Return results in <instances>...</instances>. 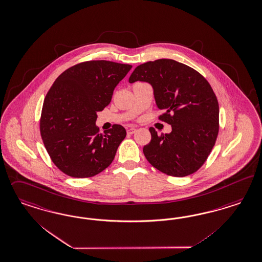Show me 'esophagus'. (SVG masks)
I'll return each instance as SVG.
<instances>
[{
	"mask_svg": "<svg viewBox=\"0 0 262 262\" xmlns=\"http://www.w3.org/2000/svg\"><path fill=\"white\" fill-rule=\"evenodd\" d=\"M136 132V128H129L128 130H127V134H129V135H132V134H134Z\"/></svg>",
	"mask_w": 262,
	"mask_h": 262,
	"instance_id": "esophagus-1",
	"label": "esophagus"
}]
</instances>
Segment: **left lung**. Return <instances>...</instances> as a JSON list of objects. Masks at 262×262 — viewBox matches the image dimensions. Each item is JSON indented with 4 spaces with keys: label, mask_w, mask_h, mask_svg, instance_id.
<instances>
[{
    "label": "left lung",
    "mask_w": 262,
    "mask_h": 262,
    "mask_svg": "<svg viewBox=\"0 0 262 262\" xmlns=\"http://www.w3.org/2000/svg\"><path fill=\"white\" fill-rule=\"evenodd\" d=\"M146 81L154 88L158 117L172 132L157 135L150 127V142L144 146L147 161L160 172L185 177L195 173L211 154L219 134L220 107L208 80L194 69L172 59L144 63L129 82Z\"/></svg>",
    "instance_id": "obj_1"
}]
</instances>
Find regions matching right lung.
Segmentation results:
<instances>
[{"label": "right lung", "instance_id": "add662e5", "mask_svg": "<svg viewBox=\"0 0 262 262\" xmlns=\"http://www.w3.org/2000/svg\"><path fill=\"white\" fill-rule=\"evenodd\" d=\"M132 66L92 60L64 71L43 101L39 130L52 162L73 178H90L113 162L126 137L114 124L99 133L97 112L110 104L115 88Z\"/></svg>", "mask_w": 262, "mask_h": 262}]
</instances>
